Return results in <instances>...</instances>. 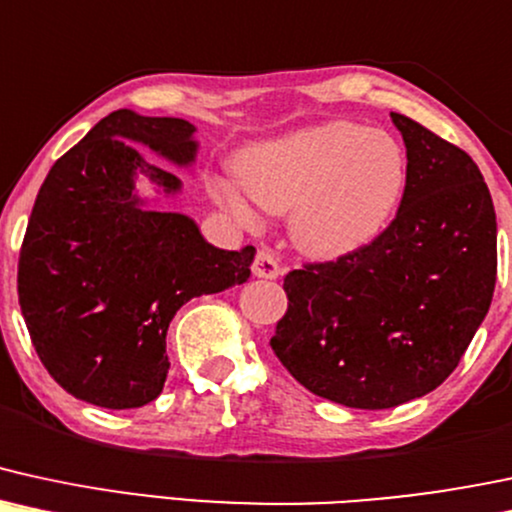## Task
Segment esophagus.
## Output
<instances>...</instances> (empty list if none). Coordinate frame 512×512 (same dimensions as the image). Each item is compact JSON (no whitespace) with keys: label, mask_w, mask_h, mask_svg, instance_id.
<instances>
[{"label":"esophagus","mask_w":512,"mask_h":512,"mask_svg":"<svg viewBox=\"0 0 512 512\" xmlns=\"http://www.w3.org/2000/svg\"><path fill=\"white\" fill-rule=\"evenodd\" d=\"M251 270H254L256 278H266V280L280 278V273H282L280 258L275 256L270 249H258L256 251V258H254V266H251Z\"/></svg>","instance_id":"obj_1"}]
</instances>
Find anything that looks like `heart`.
I'll return each mask as SVG.
<instances>
[{
  "label": "heart",
  "mask_w": 512,
  "mask_h": 512,
  "mask_svg": "<svg viewBox=\"0 0 512 512\" xmlns=\"http://www.w3.org/2000/svg\"><path fill=\"white\" fill-rule=\"evenodd\" d=\"M237 172L263 210L290 213L299 251L335 261L386 232L405 196L410 162L388 131L338 119L261 143ZM213 194L242 222H256V210L232 182H215Z\"/></svg>",
  "instance_id": "b5f03b06"
}]
</instances>
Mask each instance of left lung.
<instances>
[{
  "label": "left lung",
  "instance_id": "8db88e82",
  "mask_svg": "<svg viewBox=\"0 0 512 512\" xmlns=\"http://www.w3.org/2000/svg\"><path fill=\"white\" fill-rule=\"evenodd\" d=\"M410 179L395 220L357 254L285 278L270 347L306 390L388 410L453 374L496 287V210L465 150L390 112Z\"/></svg>",
  "mask_w": 512,
  "mask_h": 512
}]
</instances>
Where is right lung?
Listing matches in <instances>:
<instances>
[{
  "label": "right lung",
  "mask_w": 512,
  "mask_h": 512,
  "mask_svg": "<svg viewBox=\"0 0 512 512\" xmlns=\"http://www.w3.org/2000/svg\"><path fill=\"white\" fill-rule=\"evenodd\" d=\"M196 126L117 110L52 165L18 256V304L40 362L74 398L134 410L165 386L170 321L189 299L242 285L254 246L208 244L189 215L160 213L136 174L162 194L182 179L146 160V146L194 165Z\"/></svg>",
  "instance_id": "1"
}]
</instances>
